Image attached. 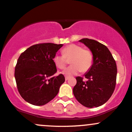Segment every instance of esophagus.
<instances>
[{
  "instance_id": "obj_1",
  "label": "esophagus",
  "mask_w": 132,
  "mask_h": 132,
  "mask_svg": "<svg viewBox=\"0 0 132 132\" xmlns=\"http://www.w3.org/2000/svg\"><path fill=\"white\" fill-rule=\"evenodd\" d=\"M65 80H68L69 79V77H68V76H65Z\"/></svg>"
}]
</instances>
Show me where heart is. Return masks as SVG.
<instances>
[{
  "mask_svg": "<svg viewBox=\"0 0 132 132\" xmlns=\"http://www.w3.org/2000/svg\"><path fill=\"white\" fill-rule=\"evenodd\" d=\"M62 55L55 54L53 58V63L59 69H63L70 60V65L62 73L67 76L76 75L79 72L89 71L93 63V56L91 52L80 45L70 44L62 50Z\"/></svg>",
  "mask_w": 132,
  "mask_h": 132,
  "instance_id": "b5f03b06",
  "label": "heart"
}]
</instances>
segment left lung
Listing matches in <instances>:
<instances>
[{"instance_id":"obj_1","label":"left lung","mask_w":132,"mask_h":132,"mask_svg":"<svg viewBox=\"0 0 132 132\" xmlns=\"http://www.w3.org/2000/svg\"><path fill=\"white\" fill-rule=\"evenodd\" d=\"M90 49L93 55V63L83 77H77V84L73 93L78 101L86 107H98L111 97L117 81L116 62L108 48L94 39L83 38L79 40Z\"/></svg>"}]
</instances>
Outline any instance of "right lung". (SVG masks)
<instances>
[{
	"label": "right lung",
	"mask_w": 132,
	"mask_h": 132,
	"mask_svg": "<svg viewBox=\"0 0 132 132\" xmlns=\"http://www.w3.org/2000/svg\"><path fill=\"white\" fill-rule=\"evenodd\" d=\"M62 46L52 43L36 44L19 56L14 76L18 91L28 103L45 105L59 93L65 77L62 73L54 76L56 68L53 58Z\"/></svg>",
	"instance_id": "obj_1"
}]
</instances>
